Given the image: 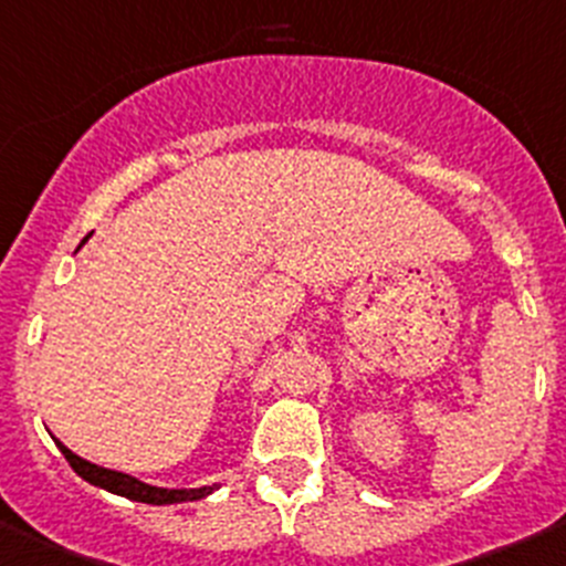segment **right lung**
<instances>
[{
    "mask_svg": "<svg viewBox=\"0 0 566 566\" xmlns=\"http://www.w3.org/2000/svg\"><path fill=\"white\" fill-rule=\"evenodd\" d=\"M57 448L61 453L66 455V461L72 464V470L77 472L80 478H85L94 486L107 489L113 494H122V497L138 500V503H153V505H169V503H186V500H199L206 497V494L213 492V486H202V489H158L149 486V483L136 481V478L125 475V472L116 470H105V467H96L91 461H83L80 455H74L66 444L57 441Z\"/></svg>",
    "mask_w": 566,
    "mask_h": 566,
    "instance_id": "obj_1",
    "label": "right lung"
}]
</instances>
